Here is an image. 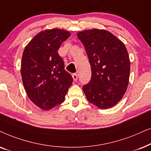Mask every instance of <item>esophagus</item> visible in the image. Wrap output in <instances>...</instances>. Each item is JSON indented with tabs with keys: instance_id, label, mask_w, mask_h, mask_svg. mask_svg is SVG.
<instances>
[{
	"instance_id": "obj_1",
	"label": "esophagus",
	"mask_w": 151,
	"mask_h": 151,
	"mask_svg": "<svg viewBox=\"0 0 151 151\" xmlns=\"http://www.w3.org/2000/svg\"><path fill=\"white\" fill-rule=\"evenodd\" d=\"M72 78H73L74 81H77V79H78V75H77V74L74 73V74H72Z\"/></svg>"
}]
</instances>
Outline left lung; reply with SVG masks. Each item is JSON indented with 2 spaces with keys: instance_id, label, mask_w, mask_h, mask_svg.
<instances>
[{
  "instance_id": "obj_1",
  "label": "left lung",
  "mask_w": 151,
  "mask_h": 151,
  "mask_svg": "<svg viewBox=\"0 0 151 151\" xmlns=\"http://www.w3.org/2000/svg\"><path fill=\"white\" fill-rule=\"evenodd\" d=\"M91 65L90 81L83 86L88 101L101 109L115 106L122 99L129 81L128 51L115 36L105 29L79 32Z\"/></svg>"
}]
</instances>
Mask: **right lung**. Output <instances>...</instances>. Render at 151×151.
Masks as SVG:
<instances>
[{"label":"right lung","mask_w":151,"mask_h":151,"mask_svg":"<svg viewBox=\"0 0 151 151\" xmlns=\"http://www.w3.org/2000/svg\"><path fill=\"white\" fill-rule=\"evenodd\" d=\"M70 33L61 29H45L26 45L21 66L22 80L29 99L47 110L63 103L73 79L65 70L58 50Z\"/></svg>","instance_id":"obj_1"}]
</instances>
